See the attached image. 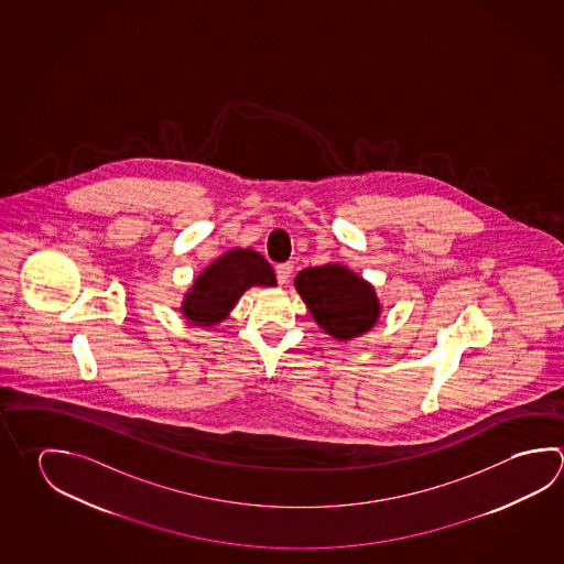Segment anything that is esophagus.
Instances as JSON below:
<instances>
[{
    "label": "esophagus",
    "instance_id": "34e87169",
    "mask_svg": "<svg viewBox=\"0 0 564 564\" xmlns=\"http://www.w3.org/2000/svg\"><path fill=\"white\" fill-rule=\"evenodd\" d=\"M275 273H278L279 283L285 285V283H289L291 275H293V265H291V263H281V265H278V269H275Z\"/></svg>",
    "mask_w": 564,
    "mask_h": 564
}]
</instances>
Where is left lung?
I'll return each mask as SVG.
<instances>
[{
    "label": "left lung",
    "instance_id": "obj_1",
    "mask_svg": "<svg viewBox=\"0 0 564 564\" xmlns=\"http://www.w3.org/2000/svg\"><path fill=\"white\" fill-rule=\"evenodd\" d=\"M295 289L316 325L340 343L366 335L382 315L375 285L340 263L303 269Z\"/></svg>",
    "mask_w": 564,
    "mask_h": 564
}]
</instances>
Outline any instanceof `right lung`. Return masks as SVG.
Listing matches in <instances>:
<instances>
[{"label": "right lung", "mask_w": 564, "mask_h": 564, "mask_svg": "<svg viewBox=\"0 0 564 564\" xmlns=\"http://www.w3.org/2000/svg\"><path fill=\"white\" fill-rule=\"evenodd\" d=\"M278 278L265 258L249 248H231L212 261L184 293L180 313L196 326L226 321L251 286H275Z\"/></svg>", "instance_id": "add662e5"}]
</instances>
